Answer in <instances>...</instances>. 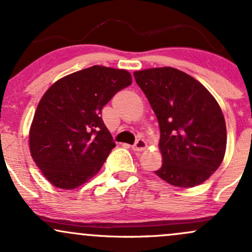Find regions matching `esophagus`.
<instances>
[{
  "label": "esophagus",
  "mask_w": 252,
  "mask_h": 252,
  "mask_svg": "<svg viewBox=\"0 0 252 252\" xmlns=\"http://www.w3.org/2000/svg\"><path fill=\"white\" fill-rule=\"evenodd\" d=\"M147 148V142L143 140V138H138V140H136V142L134 143V146H132V149L135 150V152H142Z\"/></svg>",
  "instance_id": "1"
}]
</instances>
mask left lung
Returning <instances> with one entry per match:
<instances>
[{
    "label": "left lung",
    "mask_w": 252,
    "mask_h": 252,
    "mask_svg": "<svg viewBox=\"0 0 252 252\" xmlns=\"http://www.w3.org/2000/svg\"><path fill=\"white\" fill-rule=\"evenodd\" d=\"M160 126L162 166L155 174L176 187H194L220 166L226 124L217 100L198 80L173 67L134 73Z\"/></svg>",
    "instance_id": "8db88e82"
}]
</instances>
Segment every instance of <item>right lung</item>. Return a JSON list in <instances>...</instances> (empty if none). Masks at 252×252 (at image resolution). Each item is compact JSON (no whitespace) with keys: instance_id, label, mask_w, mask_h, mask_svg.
Returning <instances> with one entry per match:
<instances>
[{"instance_id":"add662e5","label":"right lung","mask_w":252,"mask_h":252,"mask_svg":"<svg viewBox=\"0 0 252 252\" xmlns=\"http://www.w3.org/2000/svg\"><path fill=\"white\" fill-rule=\"evenodd\" d=\"M130 84L128 71L96 65L62 78L43 94L31 126L30 148L52 185L76 189L99 172L116 147L102 109Z\"/></svg>"}]
</instances>
